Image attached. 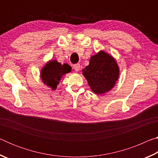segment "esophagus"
Instances as JSON below:
<instances>
[{
	"mask_svg": "<svg viewBox=\"0 0 158 158\" xmlns=\"http://www.w3.org/2000/svg\"><path fill=\"white\" fill-rule=\"evenodd\" d=\"M73 68L74 69V70H75L76 72H78L80 69V65L79 64H75V65H74Z\"/></svg>",
	"mask_w": 158,
	"mask_h": 158,
	"instance_id": "1",
	"label": "esophagus"
}]
</instances>
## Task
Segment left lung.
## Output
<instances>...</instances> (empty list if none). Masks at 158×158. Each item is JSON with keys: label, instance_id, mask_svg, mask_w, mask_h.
<instances>
[{"label": "left lung", "instance_id": "obj_1", "mask_svg": "<svg viewBox=\"0 0 158 158\" xmlns=\"http://www.w3.org/2000/svg\"><path fill=\"white\" fill-rule=\"evenodd\" d=\"M82 72L92 91L99 95L109 91L119 76L116 60L104 51H100L90 57L89 65Z\"/></svg>", "mask_w": 158, "mask_h": 158}]
</instances>
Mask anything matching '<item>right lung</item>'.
<instances>
[{"mask_svg":"<svg viewBox=\"0 0 158 158\" xmlns=\"http://www.w3.org/2000/svg\"><path fill=\"white\" fill-rule=\"evenodd\" d=\"M72 68L68 64L63 65L58 63L56 60H50L42 68L40 77L42 82L49 86L52 90H56L62 77L67 73H70Z\"/></svg>","mask_w":158,"mask_h":158,"instance_id":"1","label":"right lung"}]
</instances>
